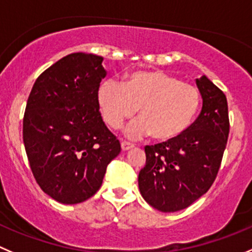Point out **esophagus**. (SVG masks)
I'll return each instance as SVG.
<instances>
[{
	"instance_id": "1",
	"label": "esophagus",
	"mask_w": 252,
	"mask_h": 252,
	"mask_svg": "<svg viewBox=\"0 0 252 252\" xmlns=\"http://www.w3.org/2000/svg\"><path fill=\"white\" fill-rule=\"evenodd\" d=\"M121 148H122V151H128V150H131V148H133V145L130 142H126V141H122Z\"/></svg>"
}]
</instances>
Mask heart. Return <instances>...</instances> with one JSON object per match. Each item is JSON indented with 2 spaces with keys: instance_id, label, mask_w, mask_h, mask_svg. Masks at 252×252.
<instances>
[{
  "instance_id": "b5f03b06",
  "label": "heart",
  "mask_w": 252,
  "mask_h": 252,
  "mask_svg": "<svg viewBox=\"0 0 252 252\" xmlns=\"http://www.w3.org/2000/svg\"><path fill=\"white\" fill-rule=\"evenodd\" d=\"M104 121L119 130L140 109L138 121L126 130L128 137L150 135L168 142L183 135L195 117L200 93L194 85L159 70H136L124 78L122 86L104 81L96 93Z\"/></svg>"
}]
</instances>
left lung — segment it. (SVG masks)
<instances>
[{
    "label": "left lung",
    "instance_id": "8db88e82",
    "mask_svg": "<svg viewBox=\"0 0 252 252\" xmlns=\"http://www.w3.org/2000/svg\"><path fill=\"white\" fill-rule=\"evenodd\" d=\"M195 83L203 99L198 119L176 140L145 147L146 166L138 174V188L143 199L159 212L186 209L207 193L226 147V96L205 75Z\"/></svg>",
    "mask_w": 252,
    "mask_h": 252
}]
</instances>
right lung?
<instances>
[{"label": "right lung", "instance_id": "obj_1", "mask_svg": "<svg viewBox=\"0 0 252 252\" xmlns=\"http://www.w3.org/2000/svg\"><path fill=\"white\" fill-rule=\"evenodd\" d=\"M104 58L71 53L43 71L28 96L23 142L42 190L63 204L92 198L121 152L102 121L96 93Z\"/></svg>", "mask_w": 252, "mask_h": 252}]
</instances>
